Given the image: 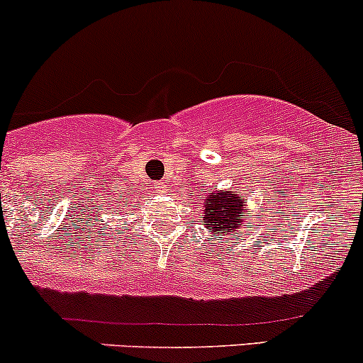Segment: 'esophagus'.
<instances>
[{"label": "esophagus", "instance_id": "esophagus-1", "mask_svg": "<svg viewBox=\"0 0 363 363\" xmlns=\"http://www.w3.org/2000/svg\"><path fill=\"white\" fill-rule=\"evenodd\" d=\"M152 192L154 194H164L166 192L164 182H154L152 183Z\"/></svg>", "mask_w": 363, "mask_h": 363}]
</instances>
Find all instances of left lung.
<instances>
[{"mask_svg": "<svg viewBox=\"0 0 363 363\" xmlns=\"http://www.w3.org/2000/svg\"><path fill=\"white\" fill-rule=\"evenodd\" d=\"M247 199H242L238 194L221 192L218 190L216 194H209L206 197V209H203V223L207 230L214 233V238L221 236H233L236 238L245 226V221L242 219V214L247 213ZM230 240V238H228Z\"/></svg>", "mask_w": 363, "mask_h": 363, "instance_id": "8db88e82", "label": "left lung"}]
</instances>
